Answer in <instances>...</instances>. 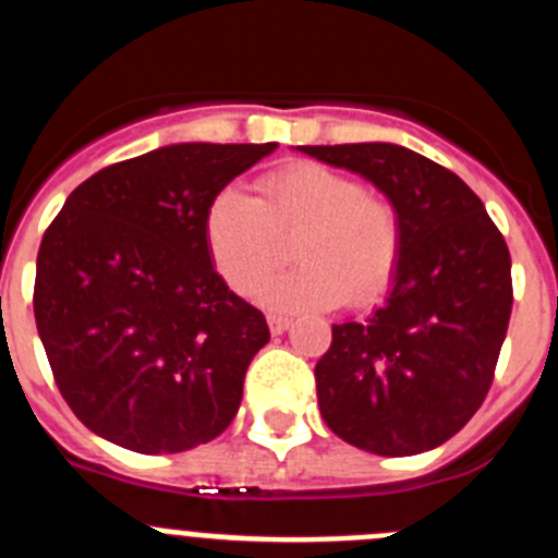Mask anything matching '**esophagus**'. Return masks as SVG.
I'll return each instance as SVG.
<instances>
[{
    "label": "esophagus",
    "mask_w": 558,
    "mask_h": 558,
    "mask_svg": "<svg viewBox=\"0 0 558 558\" xmlns=\"http://www.w3.org/2000/svg\"><path fill=\"white\" fill-rule=\"evenodd\" d=\"M288 327H290V318H288V315H279V313H270V315H268V329H270V332H274V335H282Z\"/></svg>",
    "instance_id": "esophagus-1"
}]
</instances>
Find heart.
Returning a JSON list of instances; mask_svg holds the SVG:
<instances>
[{"instance_id":"b5f03b06","label":"heart","mask_w":558,"mask_h":558,"mask_svg":"<svg viewBox=\"0 0 558 558\" xmlns=\"http://www.w3.org/2000/svg\"><path fill=\"white\" fill-rule=\"evenodd\" d=\"M204 231L215 268L236 293L263 282L282 259V240L293 236L295 265L259 288V299L279 310L374 302L402 254L397 206L315 161L268 172L259 198L234 186L220 190L206 209Z\"/></svg>"}]
</instances>
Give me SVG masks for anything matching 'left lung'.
<instances>
[{
  "instance_id": "left-lung-1",
  "label": "left lung",
  "mask_w": 558,
  "mask_h": 558,
  "mask_svg": "<svg viewBox=\"0 0 558 558\" xmlns=\"http://www.w3.org/2000/svg\"><path fill=\"white\" fill-rule=\"evenodd\" d=\"M372 181L399 211L402 254L386 304L332 327L315 363L329 430L374 456L456 436L489 393L511 318L509 245L456 172L391 142L304 145Z\"/></svg>"
}]
</instances>
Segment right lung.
I'll use <instances>...</instances> for the list:
<instances>
[{
    "label": "right lung",
    "mask_w": 558,
    "mask_h": 558,
    "mask_svg": "<svg viewBox=\"0 0 558 558\" xmlns=\"http://www.w3.org/2000/svg\"><path fill=\"white\" fill-rule=\"evenodd\" d=\"M181 142L95 172L44 231L36 327L58 391L92 433L159 456L236 416L265 315L211 268V198L276 150Z\"/></svg>",
    "instance_id": "add662e5"
}]
</instances>
